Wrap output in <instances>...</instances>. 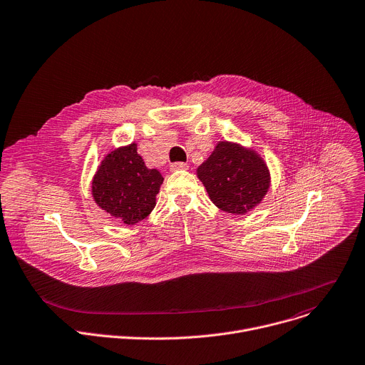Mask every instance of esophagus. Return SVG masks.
Listing matches in <instances>:
<instances>
[{
    "instance_id": "34e87169",
    "label": "esophagus",
    "mask_w": 365,
    "mask_h": 365,
    "mask_svg": "<svg viewBox=\"0 0 365 365\" xmlns=\"http://www.w3.org/2000/svg\"><path fill=\"white\" fill-rule=\"evenodd\" d=\"M189 166L187 163H183V162H176V163H172L170 165V170L172 172H178V170H186Z\"/></svg>"
}]
</instances>
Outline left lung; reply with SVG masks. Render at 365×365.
Returning a JSON list of instances; mask_svg holds the SVG:
<instances>
[{"mask_svg": "<svg viewBox=\"0 0 365 365\" xmlns=\"http://www.w3.org/2000/svg\"><path fill=\"white\" fill-rule=\"evenodd\" d=\"M197 178L210 200L233 215L254 209L269 189V170L252 149L219 142L212 155L197 168Z\"/></svg>", "mask_w": 365, "mask_h": 365, "instance_id": "obj_1", "label": "left lung"}]
</instances>
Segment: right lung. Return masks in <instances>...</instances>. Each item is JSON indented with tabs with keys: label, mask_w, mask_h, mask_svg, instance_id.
I'll use <instances>...</instances> for the list:
<instances>
[{
	"label": "right lung",
	"mask_w": 365,
	"mask_h": 365,
	"mask_svg": "<svg viewBox=\"0 0 365 365\" xmlns=\"http://www.w3.org/2000/svg\"><path fill=\"white\" fill-rule=\"evenodd\" d=\"M162 183L160 172L148 169L138 153V145L132 143L104 158L91 192L103 210L126 225H135L153 210Z\"/></svg>",
	"instance_id": "right-lung-1"
}]
</instances>
